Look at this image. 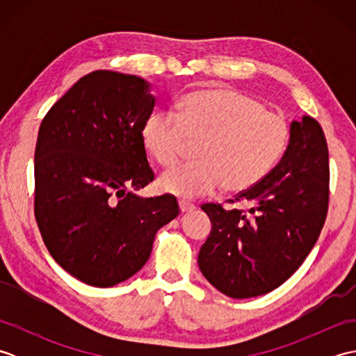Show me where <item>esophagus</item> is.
Returning a JSON list of instances; mask_svg holds the SVG:
<instances>
[{
  "instance_id": "1",
  "label": "esophagus",
  "mask_w": 356,
  "mask_h": 356,
  "mask_svg": "<svg viewBox=\"0 0 356 356\" xmlns=\"http://www.w3.org/2000/svg\"><path fill=\"white\" fill-rule=\"evenodd\" d=\"M179 208H180V213L185 214V213H191V211H194L195 205H193V203L186 202V200H180L179 202Z\"/></svg>"
}]
</instances>
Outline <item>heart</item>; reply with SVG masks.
Returning a JSON list of instances; mask_svg holds the SVG:
<instances>
[{"label":"heart","mask_w":356,"mask_h":356,"mask_svg":"<svg viewBox=\"0 0 356 356\" xmlns=\"http://www.w3.org/2000/svg\"><path fill=\"white\" fill-rule=\"evenodd\" d=\"M142 138L156 161L172 166L199 143L202 162L180 165L159 179L161 190L193 200L223 186L245 191L260 184L282 161L289 145L287 120L264 110L254 97L229 88H208L180 102L179 116L154 111L143 124Z\"/></svg>","instance_id":"1"}]
</instances>
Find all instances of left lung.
<instances>
[{"label": "left lung", "mask_w": 356, "mask_h": 356, "mask_svg": "<svg viewBox=\"0 0 356 356\" xmlns=\"http://www.w3.org/2000/svg\"><path fill=\"white\" fill-rule=\"evenodd\" d=\"M282 161L260 184L232 202L252 208L226 211L208 203L209 237L199 268L231 298L264 295L283 284L320 237L329 203V151L323 128L311 116L291 124Z\"/></svg>", "instance_id": "8db88e82"}]
</instances>
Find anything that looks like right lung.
Instances as JSON below:
<instances>
[{"mask_svg":"<svg viewBox=\"0 0 356 356\" xmlns=\"http://www.w3.org/2000/svg\"><path fill=\"white\" fill-rule=\"evenodd\" d=\"M134 74H86L49 110L35 149V217L55 261L111 287L140 270L157 231L179 216L172 195L134 191L154 179L142 130L156 97Z\"/></svg>","mask_w":356,"mask_h":356,"instance_id":"right-lung-1","label":"right lung"}]
</instances>
